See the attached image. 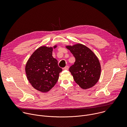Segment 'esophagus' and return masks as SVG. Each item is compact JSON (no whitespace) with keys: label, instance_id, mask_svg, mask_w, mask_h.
<instances>
[{"label":"esophagus","instance_id":"obj_1","mask_svg":"<svg viewBox=\"0 0 127 127\" xmlns=\"http://www.w3.org/2000/svg\"><path fill=\"white\" fill-rule=\"evenodd\" d=\"M69 69V66H66L64 68V70H68Z\"/></svg>","mask_w":127,"mask_h":127}]
</instances>
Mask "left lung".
I'll list each match as a JSON object with an SVG mask.
<instances>
[{"mask_svg":"<svg viewBox=\"0 0 127 127\" xmlns=\"http://www.w3.org/2000/svg\"><path fill=\"white\" fill-rule=\"evenodd\" d=\"M75 58L69 71L75 82L82 89L94 86L98 81L101 72L99 61L95 53L86 46L77 44L66 47Z\"/></svg>","mask_w":127,"mask_h":127,"instance_id":"obj_1","label":"left lung"}]
</instances>
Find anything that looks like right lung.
<instances>
[{
  "instance_id": "obj_1",
  "label": "right lung",
  "mask_w": 127,
  "mask_h": 127,
  "mask_svg": "<svg viewBox=\"0 0 127 127\" xmlns=\"http://www.w3.org/2000/svg\"><path fill=\"white\" fill-rule=\"evenodd\" d=\"M53 47L42 46L36 50L26 65L27 78L32 86L40 92H49L56 84L62 71L58 61L52 56Z\"/></svg>"
}]
</instances>
